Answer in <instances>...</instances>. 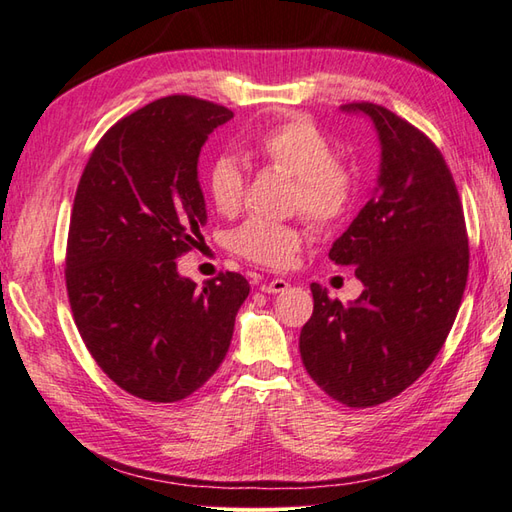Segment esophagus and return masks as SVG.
Segmentation results:
<instances>
[{
	"label": "esophagus",
	"instance_id": "1",
	"mask_svg": "<svg viewBox=\"0 0 512 512\" xmlns=\"http://www.w3.org/2000/svg\"><path fill=\"white\" fill-rule=\"evenodd\" d=\"M288 286H290V284H288L286 279H279V277H277V279H270L268 284H264L262 290L268 292V295H279V292H286Z\"/></svg>",
	"mask_w": 512,
	"mask_h": 512
}]
</instances>
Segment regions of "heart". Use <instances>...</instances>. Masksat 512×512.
Segmentation results:
<instances>
[{
	"instance_id": "heart-1",
	"label": "heart",
	"mask_w": 512,
	"mask_h": 512,
	"mask_svg": "<svg viewBox=\"0 0 512 512\" xmlns=\"http://www.w3.org/2000/svg\"><path fill=\"white\" fill-rule=\"evenodd\" d=\"M253 151L266 165L295 178V206L312 224L330 226L347 211L354 176L334 160L330 138L308 118H292L255 138ZM246 176L233 156H217L206 169V193L222 215H235L244 200ZM301 235L295 226L248 220L231 235L239 255L268 266H286L297 253Z\"/></svg>"
}]
</instances>
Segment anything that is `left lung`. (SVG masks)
<instances>
[{"instance_id":"8db88e82","label":"left lung","mask_w":512,"mask_h":512,"mask_svg":"<svg viewBox=\"0 0 512 512\" xmlns=\"http://www.w3.org/2000/svg\"><path fill=\"white\" fill-rule=\"evenodd\" d=\"M376 129L372 198L330 248L354 266L361 297L341 303L312 284L314 312L299 336L301 361L325 394L347 407L398 396L447 341L469 275L458 189L438 147L374 103L341 105Z\"/></svg>"}]
</instances>
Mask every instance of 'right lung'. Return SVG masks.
<instances>
[{"label":"right lung","instance_id":"1","mask_svg":"<svg viewBox=\"0 0 512 512\" xmlns=\"http://www.w3.org/2000/svg\"><path fill=\"white\" fill-rule=\"evenodd\" d=\"M231 118L193 96L149 103L101 138L76 189L65 257L74 323L103 372L143 400L178 402L215 374L250 292L237 273L198 288L176 264L206 224L200 151Z\"/></svg>","mask_w":512,"mask_h":512}]
</instances>
